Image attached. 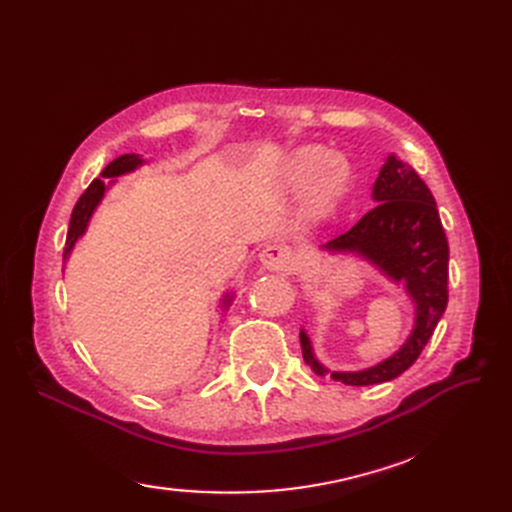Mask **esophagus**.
Masks as SVG:
<instances>
[{"mask_svg": "<svg viewBox=\"0 0 512 512\" xmlns=\"http://www.w3.org/2000/svg\"><path fill=\"white\" fill-rule=\"evenodd\" d=\"M260 262L267 271H286L292 262V254L286 245L275 243V245H267L265 250H262Z\"/></svg>", "mask_w": 512, "mask_h": 512, "instance_id": "obj_1", "label": "esophagus"}]
</instances>
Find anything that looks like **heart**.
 I'll list each match as a JSON object with an SVG mask.
<instances>
[{
  "instance_id": "obj_1",
  "label": "heart",
  "mask_w": 512,
  "mask_h": 512,
  "mask_svg": "<svg viewBox=\"0 0 512 512\" xmlns=\"http://www.w3.org/2000/svg\"><path fill=\"white\" fill-rule=\"evenodd\" d=\"M314 160H316V149L312 147H305L294 153L286 166V181L290 185H301L307 179V198H305L307 209L320 213L324 209H329L337 200V196L346 188L348 170L342 160L329 156L320 160L307 178L306 173L309 172V168H312Z\"/></svg>"
}]
</instances>
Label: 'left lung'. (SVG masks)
<instances>
[{
  "mask_svg": "<svg viewBox=\"0 0 512 512\" xmlns=\"http://www.w3.org/2000/svg\"><path fill=\"white\" fill-rule=\"evenodd\" d=\"M371 200L376 203L374 209L318 250L359 258L404 288L414 305V322L406 342L391 356L354 371H335L322 365L312 339L301 329L303 359L314 374L331 376L348 386L382 384L404 374L427 346L448 303V241L425 181L408 162L389 153L371 188Z\"/></svg>",
  "mask_w": 512,
  "mask_h": 512,
  "instance_id": "left-lung-1",
  "label": "left lung"
}]
</instances>
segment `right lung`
<instances>
[{
    "label": "right lung",
    "instance_id": "obj_1",
    "mask_svg": "<svg viewBox=\"0 0 512 512\" xmlns=\"http://www.w3.org/2000/svg\"><path fill=\"white\" fill-rule=\"evenodd\" d=\"M145 164L147 162L143 160V156H138V153H126V156H119L111 164H108L100 173V179L91 181V185L85 190V194L79 198V203H76V207L72 211L68 237H66V247H64V265L70 260L74 245L79 243V239H83V235L87 232V226H89L91 218H94V213L100 207L106 192L117 183L115 179L123 177V175H130V173H134L136 168H141ZM104 178H111L112 181L104 182ZM232 299H235V292H224V297L220 299L222 309H228Z\"/></svg>",
    "mask_w": 512,
    "mask_h": 512
}]
</instances>
